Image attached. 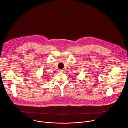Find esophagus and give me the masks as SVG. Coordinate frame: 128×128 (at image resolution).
I'll use <instances>...</instances> for the list:
<instances>
[{"label": "esophagus", "mask_w": 128, "mask_h": 128, "mask_svg": "<svg viewBox=\"0 0 128 128\" xmlns=\"http://www.w3.org/2000/svg\"><path fill=\"white\" fill-rule=\"evenodd\" d=\"M58 72H63V70H58Z\"/></svg>", "instance_id": "34e87169"}]
</instances>
